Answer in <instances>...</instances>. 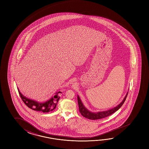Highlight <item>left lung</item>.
<instances>
[{
  "label": "left lung",
  "mask_w": 149,
  "mask_h": 149,
  "mask_svg": "<svg viewBox=\"0 0 149 149\" xmlns=\"http://www.w3.org/2000/svg\"><path fill=\"white\" fill-rule=\"evenodd\" d=\"M127 94H128V92L127 93L123 100H122V102H120L118 106H116V107H115L111 109L106 110V111H100V112H91V111H89V110H88L86 108V107L84 105L82 101L80 99V97H79V95H78L77 99H78L79 111L82 116H84V118L90 119V120H97V119L104 118L106 117L109 116L112 114L114 112L118 110L121 107V106L123 105V104L125 102V100L127 98Z\"/></svg>",
  "instance_id": "obj_1"
}]
</instances>
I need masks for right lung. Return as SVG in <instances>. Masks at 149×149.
Returning <instances> with one entry per match:
<instances>
[{"label": "right lung", "mask_w": 149, "mask_h": 149, "mask_svg": "<svg viewBox=\"0 0 149 149\" xmlns=\"http://www.w3.org/2000/svg\"><path fill=\"white\" fill-rule=\"evenodd\" d=\"M17 89L22 100L28 107L33 110L41 111L44 113L53 111L56 108L57 103L59 100V93H61L60 91L55 92L54 96L51 97L50 99L46 101L45 102H40L25 97L20 92L18 88Z\"/></svg>", "instance_id": "right-lung-1"}]
</instances>
